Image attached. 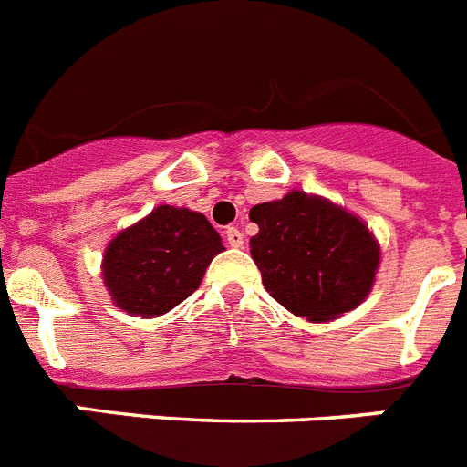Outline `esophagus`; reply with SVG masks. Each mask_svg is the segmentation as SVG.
<instances>
[{"label": "esophagus", "instance_id": "1", "mask_svg": "<svg viewBox=\"0 0 467 467\" xmlns=\"http://www.w3.org/2000/svg\"><path fill=\"white\" fill-rule=\"evenodd\" d=\"M224 236H226V243H229L231 247H241L243 245V234L238 226H229V229L224 231Z\"/></svg>", "mask_w": 467, "mask_h": 467}]
</instances>
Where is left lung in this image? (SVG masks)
Returning a JSON list of instances; mask_svg holds the SVG:
<instances>
[{
  "label": "left lung",
  "instance_id": "8db88e82",
  "mask_svg": "<svg viewBox=\"0 0 467 467\" xmlns=\"http://www.w3.org/2000/svg\"><path fill=\"white\" fill-rule=\"evenodd\" d=\"M259 226L250 254L280 306L311 323H327L360 306L372 292L381 250L365 222L306 192L250 210Z\"/></svg>",
  "mask_w": 467,
  "mask_h": 467
}]
</instances>
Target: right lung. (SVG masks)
Returning a JSON list of instances; mask_svg holds the SVG:
<instances>
[{"label":"right lung","mask_w":467,"mask_h":467,"mask_svg":"<svg viewBox=\"0 0 467 467\" xmlns=\"http://www.w3.org/2000/svg\"><path fill=\"white\" fill-rule=\"evenodd\" d=\"M222 250L220 234L205 214L159 205L111 238L102 257V278L121 311L163 316L198 290Z\"/></svg>","instance_id":"right-lung-1"}]
</instances>
